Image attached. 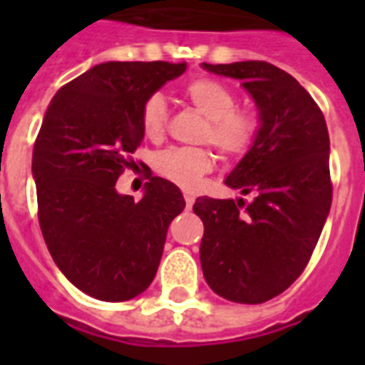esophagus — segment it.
Returning a JSON list of instances; mask_svg holds the SVG:
<instances>
[{"instance_id": "obj_1", "label": "esophagus", "mask_w": 365, "mask_h": 365, "mask_svg": "<svg viewBox=\"0 0 365 365\" xmlns=\"http://www.w3.org/2000/svg\"><path fill=\"white\" fill-rule=\"evenodd\" d=\"M183 199H185V207H187V209H191V207H193V203H195V197H193V195H190V193H185V195H183Z\"/></svg>"}]
</instances>
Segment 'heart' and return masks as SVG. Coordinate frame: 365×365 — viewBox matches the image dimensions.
Segmentation results:
<instances>
[{
	"label": "heart",
	"instance_id": "obj_1",
	"mask_svg": "<svg viewBox=\"0 0 365 365\" xmlns=\"http://www.w3.org/2000/svg\"><path fill=\"white\" fill-rule=\"evenodd\" d=\"M183 97L205 117L201 140L211 143L225 158L240 160L252 150L260 135V115L237 107V93L227 83L215 78L199 76L183 86ZM166 99L154 93L146 97L140 109V128L146 138L160 140L166 133ZM215 166V156L207 146H170L156 154L154 168L183 190L197 187L201 178Z\"/></svg>",
	"mask_w": 365,
	"mask_h": 365
}]
</instances>
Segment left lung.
Wrapping results in <instances>:
<instances>
[{"label":"left lung","instance_id":"8db88e82","mask_svg":"<svg viewBox=\"0 0 365 365\" xmlns=\"http://www.w3.org/2000/svg\"><path fill=\"white\" fill-rule=\"evenodd\" d=\"M237 78L260 109V135L227 185L242 199L197 197L203 221L201 268L221 297L258 305L277 297L303 274L332 203L329 128L301 83L274 64L248 60L203 64Z\"/></svg>","mask_w":365,"mask_h":365}]
</instances>
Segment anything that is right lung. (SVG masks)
Segmentation results:
<instances>
[{"instance_id":"obj_1","label":"right lung","mask_w":365,"mask_h":365,"mask_svg":"<svg viewBox=\"0 0 365 365\" xmlns=\"http://www.w3.org/2000/svg\"><path fill=\"white\" fill-rule=\"evenodd\" d=\"M183 72L185 64L170 62L97 64L62 86L44 113L33 148L38 225L60 272L91 297L140 295L185 207L182 191L158 175H146L140 201L115 190L127 168H138L146 97Z\"/></svg>"}]
</instances>
